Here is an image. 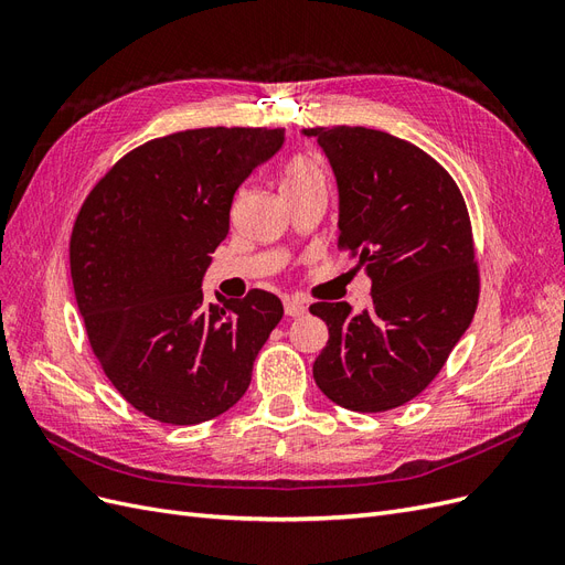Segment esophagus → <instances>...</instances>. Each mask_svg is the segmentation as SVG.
<instances>
[{
    "label": "esophagus",
    "instance_id": "obj_1",
    "mask_svg": "<svg viewBox=\"0 0 565 565\" xmlns=\"http://www.w3.org/2000/svg\"><path fill=\"white\" fill-rule=\"evenodd\" d=\"M282 303H285V316H289V318H301V316H306V306H303L301 301H297V299H285Z\"/></svg>",
    "mask_w": 565,
    "mask_h": 565
}]
</instances>
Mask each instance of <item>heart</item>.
I'll return each mask as SVG.
<instances>
[{
	"label": "heart",
	"instance_id": "1",
	"mask_svg": "<svg viewBox=\"0 0 565 565\" xmlns=\"http://www.w3.org/2000/svg\"><path fill=\"white\" fill-rule=\"evenodd\" d=\"M322 181V172L320 167L306 156H297L289 160V164L285 167V179H282V193L287 191H303V188L311 185H320Z\"/></svg>",
	"mask_w": 565,
	"mask_h": 565
}]
</instances>
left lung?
Listing matches in <instances>:
<instances>
[{
  "label": "left lung",
  "mask_w": 565,
  "mask_h": 565,
  "mask_svg": "<svg viewBox=\"0 0 565 565\" xmlns=\"http://www.w3.org/2000/svg\"><path fill=\"white\" fill-rule=\"evenodd\" d=\"M339 191L337 247L372 280L361 313L313 303L330 330L313 380L353 413L413 401L440 372L478 303L471 224L457 183L431 156L367 127H313Z\"/></svg>",
  "instance_id": "left-lung-1"
}]
</instances>
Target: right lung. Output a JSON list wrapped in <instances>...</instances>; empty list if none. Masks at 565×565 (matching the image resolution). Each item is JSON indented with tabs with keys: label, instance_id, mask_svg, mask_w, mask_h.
<instances>
[{
	"label": "right lung",
	"instance_id": "obj_1",
	"mask_svg": "<svg viewBox=\"0 0 565 565\" xmlns=\"http://www.w3.org/2000/svg\"><path fill=\"white\" fill-rule=\"evenodd\" d=\"M285 129L207 127L127 152L84 200L71 276L106 377L139 413L191 426L243 398L282 318L276 295L204 303L202 278L228 235L233 195Z\"/></svg>",
	"mask_w": 565,
	"mask_h": 565
}]
</instances>
